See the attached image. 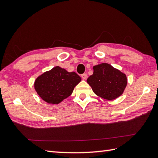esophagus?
Instances as JSON below:
<instances>
[{"label": "esophagus", "mask_w": 158, "mask_h": 158, "mask_svg": "<svg viewBox=\"0 0 158 158\" xmlns=\"http://www.w3.org/2000/svg\"><path fill=\"white\" fill-rule=\"evenodd\" d=\"M81 77L83 79H86L87 77H88V75H87V73H83L81 75Z\"/></svg>", "instance_id": "obj_1"}]
</instances>
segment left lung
Returning <instances> with one entry per match:
<instances>
[{
  "label": "left lung",
  "mask_w": 158,
  "mask_h": 158,
  "mask_svg": "<svg viewBox=\"0 0 158 158\" xmlns=\"http://www.w3.org/2000/svg\"><path fill=\"white\" fill-rule=\"evenodd\" d=\"M93 69L87 82L96 95L110 100L122 94L127 85L125 74L106 63L94 66Z\"/></svg>",
  "instance_id": "8db88e82"
}]
</instances>
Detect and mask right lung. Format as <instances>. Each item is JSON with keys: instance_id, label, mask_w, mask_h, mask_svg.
Wrapping results in <instances>:
<instances>
[{"instance_id": "right-lung-1", "label": "right lung", "mask_w": 158, "mask_h": 158, "mask_svg": "<svg viewBox=\"0 0 158 158\" xmlns=\"http://www.w3.org/2000/svg\"><path fill=\"white\" fill-rule=\"evenodd\" d=\"M81 80V77L76 73H69L56 66L36 79L35 88L45 102L58 104L71 94L74 88Z\"/></svg>"}]
</instances>
